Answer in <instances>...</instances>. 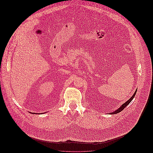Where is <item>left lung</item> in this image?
<instances>
[{
  "label": "left lung",
  "mask_w": 153,
  "mask_h": 153,
  "mask_svg": "<svg viewBox=\"0 0 153 153\" xmlns=\"http://www.w3.org/2000/svg\"><path fill=\"white\" fill-rule=\"evenodd\" d=\"M137 89H136V91H135V93H134L133 95L131 97L130 99H129L127 101H126V102H125L124 103H123V104L121 106H120V107H119V108H117L116 110L114 111V112H110L109 114H116L119 113L120 112H121V111H122L124 108H126V106H128V105H129V103H130L131 101L133 100V99L134 98V97H135V94H136V93H137Z\"/></svg>",
  "instance_id": "8db88e82"
}]
</instances>
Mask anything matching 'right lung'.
I'll return each mask as SVG.
<instances>
[{
    "instance_id": "add662e5",
    "label": "right lung",
    "mask_w": 153,
    "mask_h": 153,
    "mask_svg": "<svg viewBox=\"0 0 153 153\" xmlns=\"http://www.w3.org/2000/svg\"><path fill=\"white\" fill-rule=\"evenodd\" d=\"M31 114H34V113H32V112H31Z\"/></svg>"
}]
</instances>
